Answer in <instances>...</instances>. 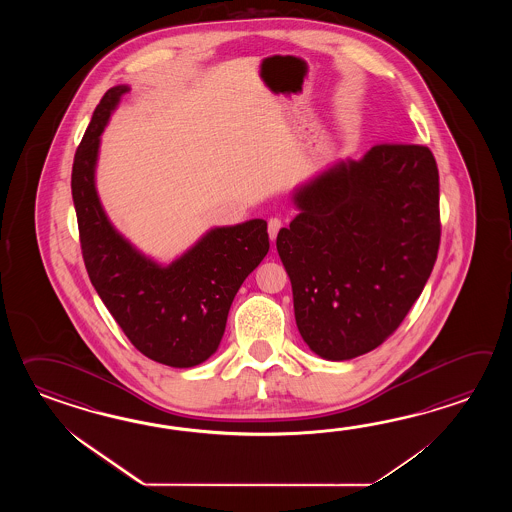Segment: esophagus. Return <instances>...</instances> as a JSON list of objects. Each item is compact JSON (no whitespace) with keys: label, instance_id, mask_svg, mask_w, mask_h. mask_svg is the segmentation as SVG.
<instances>
[{"label":"esophagus","instance_id":"obj_1","mask_svg":"<svg viewBox=\"0 0 512 512\" xmlns=\"http://www.w3.org/2000/svg\"><path fill=\"white\" fill-rule=\"evenodd\" d=\"M282 227V219H269V223H267V230H269V238H271V241L276 240V236H278V232H280V229H282Z\"/></svg>","mask_w":512,"mask_h":512}]
</instances>
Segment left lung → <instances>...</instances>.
<instances>
[{
	"instance_id": "1",
	"label": "left lung",
	"mask_w": 512,
	"mask_h": 512,
	"mask_svg": "<svg viewBox=\"0 0 512 512\" xmlns=\"http://www.w3.org/2000/svg\"><path fill=\"white\" fill-rule=\"evenodd\" d=\"M298 216L276 249L305 344L326 360L379 348L434 269L439 174L421 144H377L294 190Z\"/></svg>"
}]
</instances>
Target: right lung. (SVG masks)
Returning a JSON list of instances; mask_svg holds the SVG:
<instances>
[{
	"label": "right lung",
	"instance_id": "right-lung-1",
	"mask_svg": "<svg viewBox=\"0 0 512 512\" xmlns=\"http://www.w3.org/2000/svg\"><path fill=\"white\" fill-rule=\"evenodd\" d=\"M128 91L124 84L106 91L75 153L71 190L82 256L131 344L155 362L194 368L218 351L234 296L269 252L267 221L210 229L170 265L133 247L111 225L95 186L100 135Z\"/></svg>",
	"mask_w": 512,
	"mask_h": 512
}]
</instances>
